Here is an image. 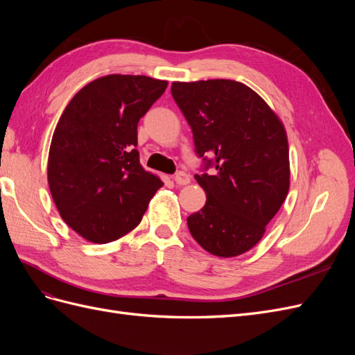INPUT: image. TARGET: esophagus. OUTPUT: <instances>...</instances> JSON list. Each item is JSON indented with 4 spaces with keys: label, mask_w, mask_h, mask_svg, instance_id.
Returning a JSON list of instances; mask_svg holds the SVG:
<instances>
[{
    "label": "esophagus",
    "mask_w": 355,
    "mask_h": 355,
    "mask_svg": "<svg viewBox=\"0 0 355 355\" xmlns=\"http://www.w3.org/2000/svg\"><path fill=\"white\" fill-rule=\"evenodd\" d=\"M175 182L179 187L188 185V184H191V176L188 173H185V171H178V173L175 175Z\"/></svg>",
    "instance_id": "obj_1"
}]
</instances>
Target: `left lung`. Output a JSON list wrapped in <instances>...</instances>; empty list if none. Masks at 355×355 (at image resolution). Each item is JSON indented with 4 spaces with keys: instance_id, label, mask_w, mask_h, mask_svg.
I'll return each mask as SVG.
<instances>
[{
    "instance_id": "8db88e82",
    "label": "left lung",
    "mask_w": 355,
    "mask_h": 355,
    "mask_svg": "<svg viewBox=\"0 0 355 355\" xmlns=\"http://www.w3.org/2000/svg\"><path fill=\"white\" fill-rule=\"evenodd\" d=\"M171 94L192 128L198 157L214 155L216 166L214 175H196L207 201L187 219L189 232L214 256L243 254L261 241L287 197L284 124L239 81H175Z\"/></svg>"
}]
</instances>
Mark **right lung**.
Returning <instances> with one entry per match:
<instances>
[{
	"label": "right lung",
	"mask_w": 355,
	"mask_h": 355,
	"mask_svg": "<svg viewBox=\"0 0 355 355\" xmlns=\"http://www.w3.org/2000/svg\"><path fill=\"white\" fill-rule=\"evenodd\" d=\"M167 89L145 75L112 73L73 96L51 137L47 180L62 219L92 243L124 237L163 187L139 163L137 123Z\"/></svg>",
	"instance_id": "1"
}]
</instances>
